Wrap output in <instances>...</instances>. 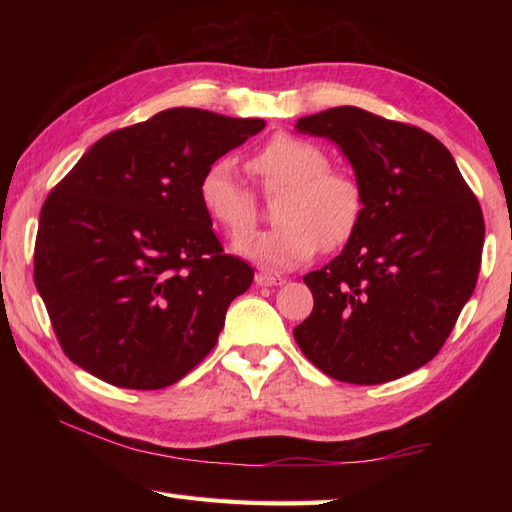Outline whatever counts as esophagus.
I'll return each instance as SVG.
<instances>
[{
	"label": "esophagus",
	"instance_id": "esophagus-1",
	"mask_svg": "<svg viewBox=\"0 0 512 512\" xmlns=\"http://www.w3.org/2000/svg\"><path fill=\"white\" fill-rule=\"evenodd\" d=\"M255 281H257V286H270V288H275V286H284L286 284V279L284 277H279V275H273V273H266V270H259V273L255 275Z\"/></svg>",
	"mask_w": 512,
	"mask_h": 512
}]
</instances>
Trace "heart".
Here are the masks:
<instances>
[{"instance_id": "obj_1", "label": "heart", "mask_w": 512, "mask_h": 512, "mask_svg": "<svg viewBox=\"0 0 512 512\" xmlns=\"http://www.w3.org/2000/svg\"><path fill=\"white\" fill-rule=\"evenodd\" d=\"M323 147L297 136H275L248 160L264 191L279 193L273 231L244 239L255 226V195L239 178L233 160L220 158L204 169L198 198L204 213L239 244L246 257L273 270L295 268L323 246L336 248L361 220L363 193L350 173L330 169Z\"/></svg>"}]
</instances>
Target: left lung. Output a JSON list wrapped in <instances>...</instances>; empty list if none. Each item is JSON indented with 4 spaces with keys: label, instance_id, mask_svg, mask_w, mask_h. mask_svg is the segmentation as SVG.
Listing matches in <instances>:
<instances>
[{
    "label": "left lung",
    "instance_id": "obj_1",
    "mask_svg": "<svg viewBox=\"0 0 512 512\" xmlns=\"http://www.w3.org/2000/svg\"><path fill=\"white\" fill-rule=\"evenodd\" d=\"M350 162L363 211L341 255L303 281L314 308L292 334L321 372L378 385L429 363L475 290L484 217L451 151L418 127L343 105L303 116Z\"/></svg>",
    "mask_w": 512,
    "mask_h": 512
}]
</instances>
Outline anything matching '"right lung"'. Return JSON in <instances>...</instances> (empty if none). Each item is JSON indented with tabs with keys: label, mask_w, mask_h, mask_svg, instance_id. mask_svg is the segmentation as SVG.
I'll list each match as a JSON object with an SVG mask.
<instances>
[{
	"label": "right lung",
	"mask_w": 512,
	"mask_h": 512,
	"mask_svg": "<svg viewBox=\"0 0 512 512\" xmlns=\"http://www.w3.org/2000/svg\"><path fill=\"white\" fill-rule=\"evenodd\" d=\"M264 127L173 107L96 140L52 189L35 286L72 363L116 387L162 389L213 350L255 273L224 255L198 182Z\"/></svg>",
	"instance_id": "obj_1"
}]
</instances>
